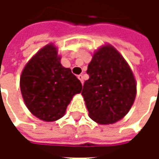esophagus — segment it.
Returning <instances> with one entry per match:
<instances>
[{
    "mask_svg": "<svg viewBox=\"0 0 159 159\" xmlns=\"http://www.w3.org/2000/svg\"><path fill=\"white\" fill-rule=\"evenodd\" d=\"M77 77H78V79L81 81L82 84H83V75H79V76H77Z\"/></svg>",
    "mask_w": 159,
    "mask_h": 159,
    "instance_id": "esophagus-1",
    "label": "esophagus"
}]
</instances>
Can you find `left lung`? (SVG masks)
Returning a JSON list of instances; mask_svg holds the SVG:
<instances>
[{
    "label": "left lung",
    "instance_id": "1",
    "mask_svg": "<svg viewBox=\"0 0 159 159\" xmlns=\"http://www.w3.org/2000/svg\"><path fill=\"white\" fill-rule=\"evenodd\" d=\"M82 95L89 116L100 124L117 123L129 111L136 96V82L129 64L110 44L94 52L89 64Z\"/></svg>",
    "mask_w": 159,
    "mask_h": 159
}]
</instances>
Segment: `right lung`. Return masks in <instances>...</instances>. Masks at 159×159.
<instances>
[{"instance_id": "obj_1", "label": "right lung", "mask_w": 159, "mask_h": 159, "mask_svg": "<svg viewBox=\"0 0 159 159\" xmlns=\"http://www.w3.org/2000/svg\"><path fill=\"white\" fill-rule=\"evenodd\" d=\"M58 49L49 43L40 49L23 70L20 89L31 113L45 122H53L66 113L73 96L83 86L71 70L60 64Z\"/></svg>"}]
</instances>
